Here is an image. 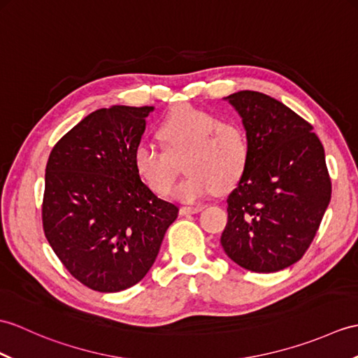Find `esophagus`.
I'll list each match as a JSON object with an SVG mask.
<instances>
[{
  "mask_svg": "<svg viewBox=\"0 0 358 358\" xmlns=\"http://www.w3.org/2000/svg\"><path fill=\"white\" fill-rule=\"evenodd\" d=\"M203 210V206H182L180 207L181 215H190V213H198Z\"/></svg>",
  "mask_w": 358,
  "mask_h": 358,
  "instance_id": "34e87169",
  "label": "esophagus"
}]
</instances>
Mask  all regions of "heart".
Instances as JSON below:
<instances>
[{
	"mask_svg": "<svg viewBox=\"0 0 358 358\" xmlns=\"http://www.w3.org/2000/svg\"><path fill=\"white\" fill-rule=\"evenodd\" d=\"M159 137L166 149L151 141H138L132 160L140 177L155 194L166 195L176 182L172 155H182L186 176L173 190L177 198L192 203L215 187L227 189L243 177L250 159V143L244 127L221 120L218 114L194 105H181L164 115Z\"/></svg>",
	"mask_w": 358,
	"mask_h": 358,
	"instance_id": "1",
	"label": "heart"
}]
</instances>
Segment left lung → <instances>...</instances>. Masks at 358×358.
<instances>
[{
	"mask_svg": "<svg viewBox=\"0 0 358 358\" xmlns=\"http://www.w3.org/2000/svg\"><path fill=\"white\" fill-rule=\"evenodd\" d=\"M250 159L227 198L221 245L239 267L274 273L297 262L317 234L331 199L325 151L313 127L282 102L238 91Z\"/></svg>",
	"mask_w": 358,
	"mask_h": 358,
	"instance_id": "left-lung-1",
	"label": "left lung"
}]
</instances>
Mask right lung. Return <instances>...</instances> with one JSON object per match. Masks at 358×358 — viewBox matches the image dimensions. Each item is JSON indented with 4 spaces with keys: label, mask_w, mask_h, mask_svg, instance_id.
Instances as JSON below:
<instances>
[{
    "label": "right lung",
    "mask_w": 358,
    "mask_h": 358,
    "mask_svg": "<svg viewBox=\"0 0 358 358\" xmlns=\"http://www.w3.org/2000/svg\"><path fill=\"white\" fill-rule=\"evenodd\" d=\"M152 110L115 105L91 113L48 157L45 238L71 276L94 292H122L143 279L178 217L132 160Z\"/></svg>",
    "instance_id": "1"
}]
</instances>
